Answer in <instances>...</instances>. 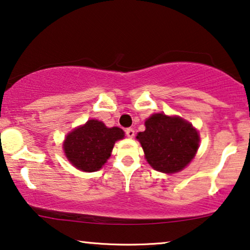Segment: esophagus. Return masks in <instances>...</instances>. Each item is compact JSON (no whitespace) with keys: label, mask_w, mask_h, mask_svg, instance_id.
Returning <instances> with one entry per match:
<instances>
[{"label":"esophagus","mask_w":250,"mask_h":250,"mask_svg":"<svg viewBox=\"0 0 250 250\" xmlns=\"http://www.w3.org/2000/svg\"><path fill=\"white\" fill-rule=\"evenodd\" d=\"M125 133H126V135H127L128 137H133L134 134H135V132H134L133 128H126L125 129Z\"/></svg>","instance_id":"34e87169"}]
</instances>
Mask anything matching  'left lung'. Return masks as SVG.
<instances>
[{"label":"left lung","mask_w":250,"mask_h":250,"mask_svg":"<svg viewBox=\"0 0 250 250\" xmlns=\"http://www.w3.org/2000/svg\"><path fill=\"white\" fill-rule=\"evenodd\" d=\"M136 139L147 162L158 171H180L195 157L200 143L197 131L180 117L154 114L146 121V131Z\"/></svg>","instance_id":"left-lung-1"}]
</instances>
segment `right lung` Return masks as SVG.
Returning <instances> with one entry per match:
<instances>
[{"mask_svg":"<svg viewBox=\"0 0 250 250\" xmlns=\"http://www.w3.org/2000/svg\"><path fill=\"white\" fill-rule=\"evenodd\" d=\"M123 137V129L108 128L104 123L91 119L68 134L64 152L75 168L86 172L97 171L110 157L115 142Z\"/></svg>","mask_w":250,"mask_h":250,"instance_id":"add662e5","label":"right lung"}]
</instances>
